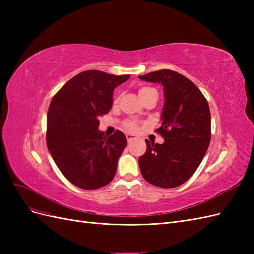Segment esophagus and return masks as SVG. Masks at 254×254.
Returning a JSON list of instances; mask_svg holds the SVG:
<instances>
[{"mask_svg":"<svg viewBox=\"0 0 254 254\" xmlns=\"http://www.w3.org/2000/svg\"><path fill=\"white\" fill-rule=\"evenodd\" d=\"M126 137H127L128 143H130V142H132L133 140H135V135H133V134H126Z\"/></svg>","mask_w":254,"mask_h":254,"instance_id":"34e87169","label":"esophagus"}]
</instances>
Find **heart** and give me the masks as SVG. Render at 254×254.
I'll use <instances>...</instances> for the list:
<instances>
[{"instance_id": "obj_1", "label": "heart", "mask_w": 254, "mask_h": 254, "mask_svg": "<svg viewBox=\"0 0 254 254\" xmlns=\"http://www.w3.org/2000/svg\"><path fill=\"white\" fill-rule=\"evenodd\" d=\"M153 91H156V90L150 88V87H141L139 90H137V94H139L141 101H142V99L146 95H148L149 93H151V92H153ZM118 101H119V97L115 98L114 103H118ZM124 127L128 130V131L133 132V131H136V130L139 129V123L135 122V121H132V120H128L124 123Z\"/></svg>"}]
</instances>
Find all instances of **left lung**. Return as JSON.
I'll return each mask as SVG.
<instances>
[{"instance_id": "8db88e82", "label": "left lung", "mask_w": 254, "mask_h": 254, "mask_svg": "<svg viewBox=\"0 0 254 254\" xmlns=\"http://www.w3.org/2000/svg\"><path fill=\"white\" fill-rule=\"evenodd\" d=\"M163 86L162 125L156 131L164 143L146 142L139 158L144 179L155 187L173 189L187 182L196 172L211 140V113L203 94L194 82L172 70L139 76Z\"/></svg>"}]
</instances>
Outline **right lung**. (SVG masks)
Returning a JSON list of instances; mask_svg holds the SVG:
<instances>
[{"label":"right lung","mask_w":254,"mask_h":254,"mask_svg":"<svg viewBox=\"0 0 254 254\" xmlns=\"http://www.w3.org/2000/svg\"><path fill=\"white\" fill-rule=\"evenodd\" d=\"M130 75L88 70L74 76L53 97L47 126V144L65 178L82 190L109 184L127 139L117 130L107 136L98 119L112 107L113 91Z\"/></svg>","instance_id":"right-lung-1"}]
</instances>
